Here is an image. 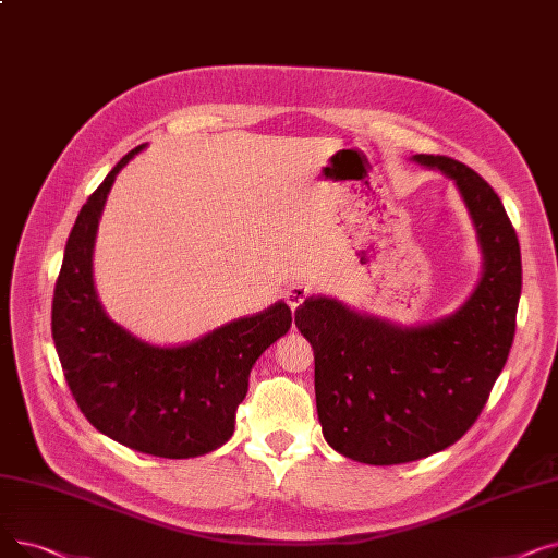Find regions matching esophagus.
<instances>
[{
  "mask_svg": "<svg viewBox=\"0 0 558 558\" xmlns=\"http://www.w3.org/2000/svg\"><path fill=\"white\" fill-rule=\"evenodd\" d=\"M310 296V287L303 284V282H296V284H289L287 291H284V301L291 310H296L303 305V301Z\"/></svg>",
  "mask_w": 558,
  "mask_h": 558,
  "instance_id": "esophagus-1",
  "label": "esophagus"
}]
</instances>
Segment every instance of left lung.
Segmentation results:
<instances>
[{
    "instance_id": "1",
    "label": "left lung",
    "mask_w": 558,
    "mask_h": 558,
    "mask_svg": "<svg viewBox=\"0 0 558 558\" xmlns=\"http://www.w3.org/2000/svg\"><path fill=\"white\" fill-rule=\"evenodd\" d=\"M459 190L484 271L465 303L421 326H398L310 296L296 328L314 348L316 412L343 457L393 465L457 444L502 373L515 335L522 262L505 205L477 171L448 156H414Z\"/></svg>"
}]
</instances>
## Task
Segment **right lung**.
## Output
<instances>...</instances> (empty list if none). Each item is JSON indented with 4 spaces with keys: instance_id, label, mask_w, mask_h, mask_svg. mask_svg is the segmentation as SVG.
Instances as JSON below:
<instances>
[{
    "instance_id": "right-lung-1",
    "label": "right lung",
    "mask_w": 558,
    "mask_h": 558,
    "mask_svg": "<svg viewBox=\"0 0 558 558\" xmlns=\"http://www.w3.org/2000/svg\"><path fill=\"white\" fill-rule=\"evenodd\" d=\"M146 144L117 162L81 208L51 305V335L68 387L101 434L131 450L190 459L221 448L248 391L257 357L291 328L278 301L181 345L142 341L104 312L93 253L108 192Z\"/></svg>"
}]
</instances>
